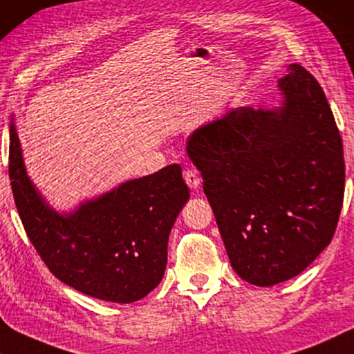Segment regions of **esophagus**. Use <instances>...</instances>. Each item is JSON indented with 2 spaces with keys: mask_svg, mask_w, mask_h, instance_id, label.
<instances>
[{
  "mask_svg": "<svg viewBox=\"0 0 354 354\" xmlns=\"http://www.w3.org/2000/svg\"><path fill=\"white\" fill-rule=\"evenodd\" d=\"M183 176H184V181H186V184L191 189H197L201 186V176H198L197 171L192 170V168H186L183 173Z\"/></svg>",
  "mask_w": 354,
  "mask_h": 354,
  "instance_id": "obj_1",
  "label": "esophagus"
}]
</instances>
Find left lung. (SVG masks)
Masks as SVG:
<instances>
[{"mask_svg":"<svg viewBox=\"0 0 354 354\" xmlns=\"http://www.w3.org/2000/svg\"><path fill=\"white\" fill-rule=\"evenodd\" d=\"M279 88L282 107H239L187 141L231 266L260 287L316 260L335 234L345 192L340 131L321 84L292 64Z\"/></svg>","mask_w":354,"mask_h":354,"instance_id":"8db88e82","label":"left lung"}]
</instances>
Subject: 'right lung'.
Returning a JSON list of instances; mask_svg holds the SVG:
<instances>
[{"label": "right lung", "instance_id": "obj_1", "mask_svg": "<svg viewBox=\"0 0 354 354\" xmlns=\"http://www.w3.org/2000/svg\"><path fill=\"white\" fill-rule=\"evenodd\" d=\"M9 179L19 216L48 270L67 286L113 303L141 300L160 283L168 236L189 198L178 163L123 183L59 215L27 176L16 127H9Z\"/></svg>", "mask_w": 354, "mask_h": 354}]
</instances>
